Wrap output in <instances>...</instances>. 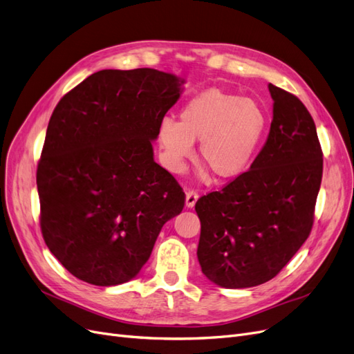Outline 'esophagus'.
<instances>
[{"label":"esophagus","instance_id":"1","mask_svg":"<svg viewBox=\"0 0 354 354\" xmlns=\"http://www.w3.org/2000/svg\"><path fill=\"white\" fill-rule=\"evenodd\" d=\"M198 198H199V195H198L196 190H189L187 194H186V207H187V208L195 207V203H196Z\"/></svg>","mask_w":354,"mask_h":354}]
</instances>
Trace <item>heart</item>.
<instances>
[{
  "label": "heart",
  "instance_id": "1",
  "mask_svg": "<svg viewBox=\"0 0 354 354\" xmlns=\"http://www.w3.org/2000/svg\"><path fill=\"white\" fill-rule=\"evenodd\" d=\"M264 109L252 99L209 88L189 99L178 122L164 118L158 142L167 164L180 169L199 140V160L216 178H233L250 167L266 131Z\"/></svg>",
  "mask_w": 354,
  "mask_h": 354
}]
</instances>
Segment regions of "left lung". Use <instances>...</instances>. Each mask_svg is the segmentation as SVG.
Here are the masks:
<instances>
[{
  "label": "left lung",
  "instance_id": "8db88e82",
  "mask_svg": "<svg viewBox=\"0 0 354 354\" xmlns=\"http://www.w3.org/2000/svg\"><path fill=\"white\" fill-rule=\"evenodd\" d=\"M273 120L251 168L198 199V260L223 288L261 285L308 238L322 181L324 153L312 115L297 95L269 84Z\"/></svg>",
  "mask_w": 354,
  "mask_h": 354
}]
</instances>
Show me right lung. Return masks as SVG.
Here are the masks:
<instances>
[{"mask_svg": "<svg viewBox=\"0 0 354 354\" xmlns=\"http://www.w3.org/2000/svg\"><path fill=\"white\" fill-rule=\"evenodd\" d=\"M181 84L151 68L104 69L53 111L37 168L39 224L51 254L78 279L131 281L183 209L185 192L152 147Z\"/></svg>", "mask_w": 354, "mask_h": 354, "instance_id": "right-lung-1", "label": "right lung"}]
</instances>
